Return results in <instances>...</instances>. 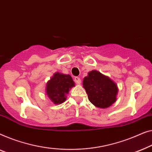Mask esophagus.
Masks as SVG:
<instances>
[{"label": "esophagus", "mask_w": 152, "mask_h": 152, "mask_svg": "<svg viewBox=\"0 0 152 152\" xmlns=\"http://www.w3.org/2000/svg\"><path fill=\"white\" fill-rule=\"evenodd\" d=\"M74 82H75L76 84H80V83H81L80 78L78 76H76L75 78H74Z\"/></svg>", "instance_id": "1"}]
</instances>
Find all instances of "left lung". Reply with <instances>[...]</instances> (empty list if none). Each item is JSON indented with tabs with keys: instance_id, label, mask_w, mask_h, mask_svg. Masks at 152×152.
<instances>
[{
	"instance_id": "obj_1",
	"label": "left lung",
	"mask_w": 152,
	"mask_h": 152,
	"mask_svg": "<svg viewBox=\"0 0 152 152\" xmlns=\"http://www.w3.org/2000/svg\"><path fill=\"white\" fill-rule=\"evenodd\" d=\"M83 85L89 100L97 107L107 108L116 100L117 85L100 72L96 70L89 72L87 76L83 79Z\"/></svg>"
}]
</instances>
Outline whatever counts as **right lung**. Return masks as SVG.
I'll return each mask as SVG.
<instances>
[{
	"label": "right lung",
	"mask_w": 152,
	"mask_h": 152,
	"mask_svg": "<svg viewBox=\"0 0 152 152\" xmlns=\"http://www.w3.org/2000/svg\"><path fill=\"white\" fill-rule=\"evenodd\" d=\"M74 86L71 76L56 72L47 83L46 94L54 104H61L65 101L66 95Z\"/></svg>",
	"instance_id": "obj_1"
}]
</instances>
